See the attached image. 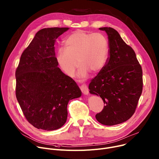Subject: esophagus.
<instances>
[{
    "instance_id": "1",
    "label": "esophagus",
    "mask_w": 159,
    "mask_h": 159,
    "mask_svg": "<svg viewBox=\"0 0 159 159\" xmlns=\"http://www.w3.org/2000/svg\"><path fill=\"white\" fill-rule=\"evenodd\" d=\"M81 91L84 94H88L89 93V89L88 86L86 84H82V85L80 86Z\"/></svg>"
}]
</instances>
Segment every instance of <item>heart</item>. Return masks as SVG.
Segmentation results:
<instances>
[{
    "label": "heart",
    "mask_w": 159,
    "mask_h": 159,
    "mask_svg": "<svg viewBox=\"0 0 159 159\" xmlns=\"http://www.w3.org/2000/svg\"><path fill=\"white\" fill-rule=\"evenodd\" d=\"M65 44L66 48H60L57 52L56 61L61 70L70 77L73 75L79 64L80 67L77 76L84 79L89 71L97 73L106 63L109 45L106 38L101 33L78 30L66 38Z\"/></svg>",
    "instance_id": "obj_1"
}]
</instances>
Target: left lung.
<instances>
[{"mask_svg": "<svg viewBox=\"0 0 159 159\" xmlns=\"http://www.w3.org/2000/svg\"><path fill=\"white\" fill-rule=\"evenodd\" d=\"M108 36L109 55L104 67L89 85V93L100 96L105 106L96 114L104 125H114L130 119L135 111L143 91V71L131 47L117 30L101 27Z\"/></svg>", "mask_w": 159, "mask_h": 159, "instance_id": "obj_1", "label": "left lung"}]
</instances>
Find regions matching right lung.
Returning <instances> with one entry per match:
<instances>
[{
	"instance_id": "obj_1",
	"label": "right lung",
	"mask_w": 159,
	"mask_h": 159,
	"mask_svg": "<svg viewBox=\"0 0 159 159\" xmlns=\"http://www.w3.org/2000/svg\"><path fill=\"white\" fill-rule=\"evenodd\" d=\"M68 27L39 30L24 50L16 70V97L27 120L45 130L66 123L68 102L81 96L76 82L57 66L56 39Z\"/></svg>"
}]
</instances>
